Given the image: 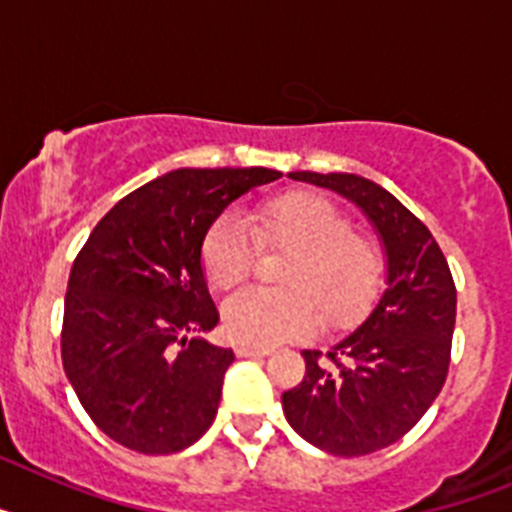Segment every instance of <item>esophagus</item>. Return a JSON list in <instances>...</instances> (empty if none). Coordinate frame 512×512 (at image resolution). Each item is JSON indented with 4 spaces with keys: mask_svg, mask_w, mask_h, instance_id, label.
<instances>
[{
    "mask_svg": "<svg viewBox=\"0 0 512 512\" xmlns=\"http://www.w3.org/2000/svg\"><path fill=\"white\" fill-rule=\"evenodd\" d=\"M235 354L241 356V359H264V356L271 354V348H261V346H238V348H235Z\"/></svg>",
    "mask_w": 512,
    "mask_h": 512,
    "instance_id": "1",
    "label": "esophagus"
}]
</instances>
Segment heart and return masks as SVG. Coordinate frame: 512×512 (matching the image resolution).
<instances>
[{
  "mask_svg": "<svg viewBox=\"0 0 512 512\" xmlns=\"http://www.w3.org/2000/svg\"><path fill=\"white\" fill-rule=\"evenodd\" d=\"M241 217H217L202 241L205 279L230 292L248 279L261 248L289 256L279 271L287 289H248L223 307V330L241 346L297 341L320 325L341 330L359 323L377 300L384 279V253L377 241L351 230L346 212L315 192H284Z\"/></svg>",
  "mask_w": 512,
  "mask_h": 512,
  "instance_id": "b5f03b06",
  "label": "heart"
}]
</instances>
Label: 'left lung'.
<instances>
[{
    "label": "left lung",
    "instance_id": "left-lung-1",
    "mask_svg": "<svg viewBox=\"0 0 512 512\" xmlns=\"http://www.w3.org/2000/svg\"><path fill=\"white\" fill-rule=\"evenodd\" d=\"M354 202L384 251V292L328 361L305 351L307 374L282 395L289 425L333 456H364L400 441L446 382L456 287L431 230L384 187L359 174L289 171Z\"/></svg>",
    "mask_w": 512,
    "mask_h": 512
}]
</instances>
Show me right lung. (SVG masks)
Wrapping results in <instances>:
<instances>
[{"label": "right lung", "mask_w": 512, "mask_h": 512, "mask_svg": "<svg viewBox=\"0 0 512 512\" xmlns=\"http://www.w3.org/2000/svg\"><path fill=\"white\" fill-rule=\"evenodd\" d=\"M279 171L176 169L122 197L71 266L61 359L89 418L140 454H174L205 436L233 351L217 325L200 251L225 207Z\"/></svg>", "instance_id": "right-lung-1"}]
</instances>
